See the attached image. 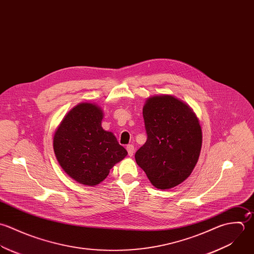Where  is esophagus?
Wrapping results in <instances>:
<instances>
[{
	"label": "esophagus",
	"mask_w": 254,
	"mask_h": 254,
	"mask_svg": "<svg viewBox=\"0 0 254 254\" xmlns=\"http://www.w3.org/2000/svg\"><path fill=\"white\" fill-rule=\"evenodd\" d=\"M126 150H127V152H128V155H129L130 157H132L133 154H134V152H135L134 146H133V145H128V146L126 147Z\"/></svg>",
	"instance_id": "34e87169"
}]
</instances>
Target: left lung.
Instances as JSON below:
<instances>
[{
  "instance_id": "obj_1",
  "label": "left lung",
  "mask_w": 254,
  "mask_h": 254,
  "mask_svg": "<svg viewBox=\"0 0 254 254\" xmlns=\"http://www.w3.org/2000/svg\"><path fill=\"white\" fill-rule=\"evenodd\" d=\"M146 143L136 152L137 164L159 189L183 182L197 164L202 131L192 109L171 95L150 97L143 108Z\"/></svg>"
}]
</instances>
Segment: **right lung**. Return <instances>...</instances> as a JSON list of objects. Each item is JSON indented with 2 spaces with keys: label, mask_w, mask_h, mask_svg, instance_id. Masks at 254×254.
<instances>
[{
  "label": "right lung",
  "mask_w": 254,
  "mask_h": 254,
  "mask_svg": "<svg viewBox=\"0 0 254 254\" xmlns=\"http://www.w3.org/2000/svg\"><path fill=\"white\" fill-rule=\"evenodd\" d=\"M102 111L92 103H80L64 117L53 141L56 158L73 179L96 185L113 166L127 156L115 136L101 127Z\"/></svg>",
  "instance_id": "right-lung-1"
}]
</instances>
